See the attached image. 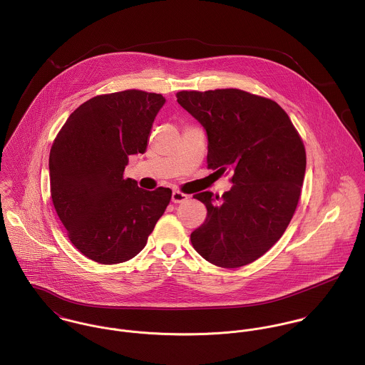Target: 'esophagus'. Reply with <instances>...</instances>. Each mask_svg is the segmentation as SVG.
<instances>
[{
    "label": "esophagus",
    "instance_id": "1",
    "mask_svg": "<svg viewBox=\"0 0 365 365\" xmlns=\"http://www.w3.org/2000/svg\"><path fill=\"white\" fill-rule=\"evenodd\" d=\"M185 200H187V195H183V193L178 192V190H175V192L172 193V202H185Z\"/></svg>",
    "mask_w": 365,
    "mask_h": 365
}]
</instances>
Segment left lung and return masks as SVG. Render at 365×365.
I'll list each match as a JSON object with an SVG mask.
<instances>
[{
  "label": "left lung",
  "instance_id": "obj_1",
  "mask_svg": "<svg viewBox=\"0 0 365 365\" xmlns=\"http://www.w3.org/2000/svg\"><path fill=\"white\" fill-rule=\"evenodd\" d=\"M178 103L207 134V166L232 173L222 197L195 195L207 208L192 232L193 247L207 262L235 269L277 242L301 195L307 155L288 115L272 99L241 89L182 91Z\"/></svg>",
  "mask_w": 365,
  "mask_h": 365
}]
</instances>
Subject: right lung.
I'll use <instances>...</instances> for the list:
<instances>
[{
  "instance_id": "add662e5",
  "label": "right lung",
  "mask_w": 365,
  "mask_h": 365,
  "mask_svg": "<svg viewBox=\"0 0 365 365\" xmlns=\"http://www.w3.org/2000/svg\"><path fill=\"white\" fill-rule=\"evenodd\" d=\"M165 102L137 89L95 96L70 115L51 145L54 208L70 241L98 263L138 255L170 202V189L150 192L123 178L128 157L147 151Z\"/></svg>"
}]
</instances>
